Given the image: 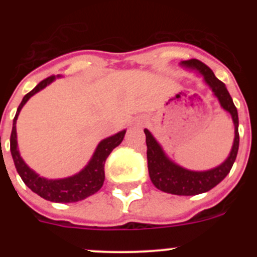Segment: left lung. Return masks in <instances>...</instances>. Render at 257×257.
<instances>
[{
	"instance_id": "left-lung-1",
	"label": "left lung",
	"mask_w": 257,
	"mask_h": 257,
	"mask_svg": "<svg viewBox=\"0 0 257 257\" xmlns=\"http://www.w3.org/2000/svg\"><path fill=\"white\" fill-rule=\"evenodd\" d=\"M184 66L191 67L200 72L204 76L205 82L210 85L214 94L219 99L220 104L226 112L231 114L235 124V139L229 158L219 167L208 172H191L179 167L175 163L170 162L163 152L162 147L158 144L154 137L145 129V142H147V158L149 177L155 188L164 193L174 194V195H198L205 193L216 186L231 170L236 159L239 150V116L230 93L220 79L215 77L214 72L199 59H189L183 62Z\"/></svg>"
}]
</instances>
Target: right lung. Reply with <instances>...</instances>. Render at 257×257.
Instances as JSON below:
<instances>
[{
	"label": "right lung",
	"mask_w": 257,
	"mask_h": 257,
	"mask_svg": "<svg viewBox=\"0 0 257 257\" xmlns=\"http://www.w3.org/2000/svg\"><path fill=\"white\" fill-rule=\"evenodd\" d=\"M56 77L49 76L47 78L41 80L30 93L23 97L22 102L18 105L17 113L14 118V125H12L11 139H10V147H11V154L14 158L15 167H16L17 173L20 174L23 183L33 191L38 194L41 198L46 199L48 201L53 203H76V201L83 200L88 196L93 195L102 188L104 183V164L107 160L108 155L112 153L114 148L118 147L121 143L124 138L125 131L119 132L115 136L109 137L104 139L98 144L89 164L78 173L71 178L59 179V180H48V179L38 177L33 170L26 165L22 158L20 157V153L17 149V134H16V120L20 114L21 109L25 105V103L40 92L41 89L48 85L52 80H54Z\"/></svg>",
	"instance_id": "obj_1"
}]
</instances>
